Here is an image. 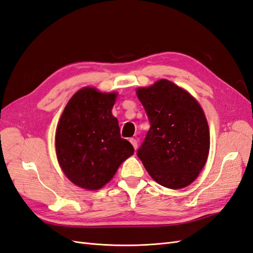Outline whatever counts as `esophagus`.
<instances>
[{
	"label": "esophagus",
	"instance_id": "34e87169",
	"mask_svg": "<svg viewBox=\"0 0 253 253\" xmlns=\"http://www.w3.org/2000/svg\"><path fill=\"white\" fill-rule=\"evenodd\" d=\"M129 141H130V143L132 144V146H133L134 150H137V148H138V141L135 140V139H133V138H131V139L129 140Z\"/></svg>",
	"mask_w": 253,
	"mask_h": 253
}]
</instances>
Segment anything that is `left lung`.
I'll return each instance as SVG.
<instances>
[{"mask_svg": "<svg viewBox=\"0 0 253 253\" xmlns=\"http://www.w3.org/2000/svg\"><path fill=\"white\" fill-rule=\"evenodd\" d=\"M137 95L151 123L138 157L159 185L187 187L202 171L210 152L202 108L187 90L166 79L138 88Z\"/></svg>", "mask_w": 253, "mask_h": 253, "instance_id": "8db88e82", "label": "left lung"}]
</instances>
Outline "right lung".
<instances>
[{
	"instance_id": "add662e5",
	"label": "right lung",
	"mask_w": 253,
	"mask_h": 253,
	"mask_svg": "<svg viewBox=\"0 0 253 253\" xmlns=\"http://www.w3.org/2000/svg\"><path fill=\"white\" fill-rule=\"evenodd\" d=\"M116 96L83 87L69 99L57 124V161L70 182L83 189H100L133 155L112 114Z\"/></svg>"
}]
</instances>
